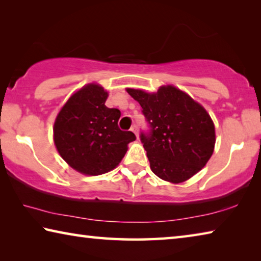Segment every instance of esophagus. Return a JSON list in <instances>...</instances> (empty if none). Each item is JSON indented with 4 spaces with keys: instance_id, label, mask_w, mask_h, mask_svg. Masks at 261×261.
<instances>
[{
    "instance_id": "obj_1",
    "label": "esophagus",
    "mask_w": 261,
    "mask_h": 261,
    "mask_svg": "<svg viewBox=\"0 0 261 261\" xmlns=\"http://www.w3.org/2000/svg\"><path fill=\"white\" fill-rule=\"evenodd\" d=\"M131 131L134 132V134L137 136V138H138V127H137L136 124H134L131 126Z\"/></svg>"
}]
</instances>
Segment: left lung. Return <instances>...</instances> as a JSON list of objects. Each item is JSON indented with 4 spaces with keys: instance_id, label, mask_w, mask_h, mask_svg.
<instances>
[{
    "instance_id": "1",
    "label": "left lung",
    "mask_w": 261,
    "mask_h": 261,
    "mask_svg": "<svg viewBox=\"0 0 261 261\" xmlns=\"http://www.w3.org/2000/svg\"><path fill=\"white\" fill-rule=\"evenodd\" d=\"M141 106L149 129L140 132L149 166L163 180L180 183L192 177L213 154L215 130L210 115L191 96L174 86L156 93L127 88Z\"/></svg>"
}]
</instances>
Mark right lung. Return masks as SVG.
<instances>
[{"mask_svg": "<svg viewBox=\"0 0 261 261\" xmlns=\"http://www.w3.org/2000/svg\"><path fill=\"white\" fill-rule=\"evenodd\" d=\"M108 93L90 84L63 106L54 124V143L70 167L85 175H101L114 169L136 140L131 131L118 127L121 112L105 105Z\"/></svg>", "mask_w": 261, "mask_h": 261, "instance_id": "add662e5", "label": "right lung"}]
</instances>
